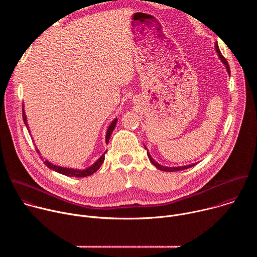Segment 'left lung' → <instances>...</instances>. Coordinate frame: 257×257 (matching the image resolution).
I'll return each mask as SVG.
<instances>
[{"instance_id":"obj_1","label":"left lung","mask_w":257,"mask_h":257,"mask_svg":"<svg viewBox=\"0 0 257 257\" xmlns=\"http://www.w3.org/2000/svg\"><path fill=\"white\" fill-rule=\"evenodd\" d=\"M215 51H216V53H217V55H218V58L222 60V62L226 65V68H227V71H228V73L230 74L231 73V71H230V66H229V64H228V61L225 59V57L222 55V53H221V51H219V49H218V46H217V44H215ZM145 148V150H148L146 149V146H144ZM148 157H149V159H150V161L152 162V164L154 165V166H156L159 170H161V171H165V172H176V171H182V170H185V169H188V168H191V167H193V166H195L196 164H192V165H188V166H184V167H174V168H170V167H164V166H161L160 164H158L153 158H152V156L150 155V153L148 152Z\"/></svg>"}]
</instances>
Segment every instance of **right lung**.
Instances as JSON below:
<instances>
[{
	"label": "right lung",
	"mask_w": 257,
	"mask_h": 257,
	"mask_svg": "<svg viewBox=\"0 0 257 257\" xmlns=\"http://www.w3.org/2000/svg\"><path fill=\"white\" fill-rule=\"evenodd\" d=\"M23 106V105H22ZM22 118H23V121H24V124L27 126V122H26V116H25V112H24V108L22 107ZM117 124V119L114 120L112 122V124L109 125L107 131H106V135H105V143H108V140H109V137H111V134L113 132V130L115 129V126ZM39 153V151H38ZM106 153V152H105ZM104 153V154H105ZM40 154V153H39ZM104 154L92 165L90 166L89 168L85 169V170H74V169H67V168H63V167H58V166H55L53 164H51L50 162L48 161H44V164L50 168L51 170H54L60 174H63L65 176H69V177H78V178H81V177H87V176H90L92 175L93 173H95L101 166V164L103 163L104 161Z\"/></svg>",
	"instance_id": "obj_1"
}]
</instances>
